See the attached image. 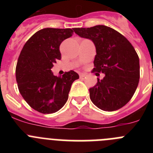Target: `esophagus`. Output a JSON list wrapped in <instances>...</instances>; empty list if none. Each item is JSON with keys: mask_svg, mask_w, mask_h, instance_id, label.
I'll return each mask as SVG.
<instances>
[{"mask_svg": "<svg viewBox=\"0 0 153 153\" xmlns=\"http://www.w3.org/2000/svg\"><path fill=\"white\" fill-rule=\"evenodd\" d=\"M86 76V74H83V73H79V77H80V78L85 77Z\"/></svg>", "mask_w": 153, "mask_h": 153, "instance_id": "1", "label": "esophagus"}]
</instances>
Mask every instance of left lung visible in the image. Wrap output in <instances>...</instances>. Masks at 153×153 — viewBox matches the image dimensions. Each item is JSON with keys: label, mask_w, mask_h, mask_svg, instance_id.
<instances>
[{"label": "left lung", "mask_w": 153, "mask_h": 153, "mask_svg": "<svg viewBox=\"0 0 153 153\" xmlns=\"http://www.w3.org/2000/svg\"><path fill=\"white\" fill-rule=\"evenodd\" d=\"M74 30L95 45L97 55L92 72L105 74L90 88L91 101L104 111L122 108L131 100L140 81V59L134 47L123 35L104 25Z\"/></svg>", "instance_id": "8db88e82"}]
</instances>
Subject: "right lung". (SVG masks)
Here are the masks:
<instances>
[{
    "instance_id": "obj_1",
    "label": "right lung",
    "mask_w": 153,
    "mask_h": 153,
    "mask_svg": "<svg viewBox=\"0 0 153 153\" xmlns=\"http://www.w3.org/2000/svg\"><path fill=\"white\" fill-rule=\"evenodd\" d=\"M74 29L44 28L26 42L16 67L19 91L31 108L44 114L60 110L67 101L73 82L79 79L74 70L62 76L51 68L61 59L60 45L74 34Z\"/></svg>"
}]
</instances>
